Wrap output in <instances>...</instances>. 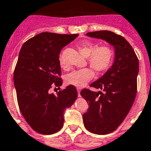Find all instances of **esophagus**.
<instances>
[{"instance_id":"obj_1","label":"esophagus","mask_w":151,"mask_h":151,"mask_svg":"<svg viewBox=\"0 0 151 151\" xmlns=\"http://www.w3.org/2000/svg\"><path fill=\"white\" fill-rule=\"evenodd\" d=\"M77 91H78V96H80V91H81V88H77Z\"/></svg>"}]
</instances>
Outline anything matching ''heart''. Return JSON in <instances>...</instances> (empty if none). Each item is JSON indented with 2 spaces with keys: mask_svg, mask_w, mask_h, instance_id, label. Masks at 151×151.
Masks as SVG:
<instances>
[{
  "mask_svg": "<svg viewBox=\"0 0 151 151\" xmlns=\"http://www.w3.org/2000/svg\"><path fill=\"white\" fill-rule=\"evenodd\" d=\"M78 49L82 56L88 57L89 65L98 73L105 72L111 66L113 60L114 51L108 46L97 47L94 43L86 40L79 44ZM60 64L62 65L61 61ZM94 76L95 73L91 69H78L67 74L65 82L68 85L81 88L86 85Z\"/></svg>",
  "mask_w": 151,
  "mask_h": 151,
  "instance_id": "obj_1",
  "label": "heart"
}]
</instances>
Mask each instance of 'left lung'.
Listing matches in <instances>:
<instances>
[{
  "label": "left lung",
  "instance_id": "obj_1",
  "mask_svg": "<svg viewBox=\"0 0 151 151\" xmlns=\"http://www.w3.org/2000/svg\"><path fill=\"white\" fill-rule=\"evenodd\" d=\"M86 35L105 40L114 49L111 68L91 84L102 91L87 89L81 91L89 105L87 111L82 116L86 129L104 135L116 129L133 106L137 94L139 61L132 46L121 35L109 31L88 32Z\"/></svg>",
  "mask_w": 151,
  "mask_h": 151
}]
</instances>
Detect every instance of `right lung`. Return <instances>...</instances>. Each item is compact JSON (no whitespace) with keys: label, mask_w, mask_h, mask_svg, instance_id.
Instances as JSON below:
<instances>
[{"label":"right lung","mask_w":151,"mask_h":151,"mask_svg":"<svg viewBox=\"0 0 151 151\" xmlns=\"http://www.w3.org/2000/svg\"><path fill=\"white\" fill-rule=\"evenodd\" d=\"M78 36L43 32L23 43L14 73L20 111L29 125L41 134H52L64 124V112L78 96L75 86L50 93L52 86L62 85L59 55Z\"/></svg>","instance_id":"1"}]
</instances>
